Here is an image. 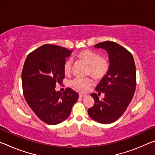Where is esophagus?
Returning a JSON list of instances; mask_svg holds the SVG:
<instances>
[{
	"instance_id": "esophagus-1",
	"label": "esophagus",
	"mask_w": 155,
	"mask_h": 155,
	"mask_svg": "<svg viewBox=\"0 0 155 155\" xmlns=\"http://www.w3.org/2000/svg\"><path fill=\"white\" fill-rule=\"evenodd\" d=\"M78 94H79V96H80V97H83V96H86L85 94H83V93H79Z\"/></svg>"
}]
</instances>
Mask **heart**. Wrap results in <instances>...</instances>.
<instances>
[{"mask_svg":"<svg viewBox=\"0 0 155 155\" xmlns=\"http://www.w3.org/2000/svg\"><path fill=\"white\" fill-rule=\"evenodd\" d=\"M77 57L89 65L88 74H91L96 79H101L108 73L110 64L109 59L105 57L100 56L97 52L85 49L78 52ZM73 61L68 58L65 60L63 70L65 74L68 75L72 72ZM93 80L90 78L76 77L70 81V85L80 91H86L93 85Z\"/></svg>","mask_w":155,"mask_h":155,"instance_id":"obj_1","label":"heart"}]
</instances>
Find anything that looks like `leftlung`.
<instances>
[{
  "mask_svg": "<svg viewBox=\"0 0 155 155\" xmlns=\"http://www.w3.org/2000/svg\"><path fill=\"white\" fill-rule=\"evenodd\" d=\"M94 47L107 52L110 68L96 87L98 92L104 94V98L99 100L96 94H91L95 103L88 114L96 122L110 124L124 114L132 101L136 88L135 64L132 54L114 41H103Z\"/></svg>",
  "mask_w": 155,
  "mask_h": 155,
  "instance_id": "8db88e82",
  "label": "left lung"
}]
</instances>
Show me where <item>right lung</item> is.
Instances as JSON below:
<instances>
[{"label": "right lung", "mask_w": 155, "mask_h": 155, "mask_svg": "<svg viewBox=\"0 0 155 155\" xmlns=\"http://www.w3.org/2000/svg\"><path fill=\"white\" fill-rule=\"evenodd\" d=\"M72 51L44 44L28 54L22 72L23 94L28 106L41 121L59 124L70 114L78 94L70 88L55 91L65 77L63 65Z\"/></svg>", "instance_id": "obj_1"}]
</instances>
